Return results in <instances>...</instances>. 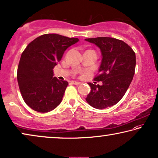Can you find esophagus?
I'll return each instance as SVG.
<instances>
[{
    "mask_svg": "<svg viewBox=\"0 0 158 158\" xmlns=\"http://www.w3.org/2000/svg\"><path fill=\"white\" fill-rule=\"evenodd\" d=\"M72 84H75V85H79V84H81V83H80V82H79V81H72Z\"/></svg>",
    "mask_w": 158,
    "mask_h": 158,
    "instance_id": "obj_1",
    "label": "esophagus"
}]
</instances>
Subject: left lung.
Instances as JSON below:
<instances>
[{
	"label": "left lung",
	"mask_w": 158,
	"mask_h": 158,
	"mask_svg": "<svg viewBox=\"0 0 158 158\" xmlns=\"http://www.w3.org/2000/svg\"><path fill=\"white\" fill-rule=\"evenodd\" d=\"M100 48L102 60L94 80L102 85L89 83L91 92L86 101L102 110L119 102L125 94L135 74L136 56L132 48L121 40L111 37L86 39Z\"/></svg>",
	"instance_id": "1"
}]
</instances>
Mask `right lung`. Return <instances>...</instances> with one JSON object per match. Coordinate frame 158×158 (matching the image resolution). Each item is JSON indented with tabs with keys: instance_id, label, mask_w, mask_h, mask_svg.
<instances>
[{
	"instance_id": "1",
	"label": "right lung",
	"mask_w": 158,
	"mask_h": 158,
	"mask_svg": "<svg viewBox=\"0 0 158 158\" xmlns=\"http://www.w3.org/2000/svg\"><path fill=\"white\" fill-rule=\"evenodd\" d=\"M79 41L77 38L47 34L26 46L18 66L17 80L24 102L32 110L50 112L61 103L69 83L53 77V69L66 48Z\"/></svg>"
}]
</instances>
